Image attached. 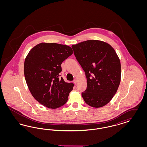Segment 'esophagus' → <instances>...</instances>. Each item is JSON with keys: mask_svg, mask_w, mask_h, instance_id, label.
<instances>
[{"mask_svg": "<svg viewBox=\"0 0 147 147\" xmlns=\"http://www.w3.org/2000/svg\"><path fill=\"white\" fill-rule=\"evenodd\" d=\"M73 82L74 83V84H77V79H75L74 80V81H73Z\"/></svg>", "mask_w": 147, "mask_h": 147, "instance_id": "34e87169", "label": "esophagus"}]
</instances>
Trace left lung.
<instances>
[{
	"instance_id": "obj_1",
	"label": "left lung",
	"mask_w": 147,
	"mask_h": 147,
	"mask_svg": "<svg viewBox=\"0 0 147 147\" xmlns=\"http://www.w3.org/2000/svg\"><path fill=\"white\" fill-rule=\"evenodd\" d=\"M71 47L87 79V88L82 93L85 102L95 108L105 106L116 93L121 81V63L115 49L98 40H88Z\"/></svg>"
}]
</instances>
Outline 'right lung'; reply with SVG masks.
<instances>
[{
	"mask_svg": "<svg viewBox=\"0 0 147 147\" xmlns=\"http://www.w3.org/2000/svg\"><path fill=\"white\" fill-rule=\"evenodd\" d=\"M71 48L56 43H41L30 50L24 62V75L35 99L49 109L64 105L74 84L59 78L61 64L73 54Z\"/></svg>",
	"mask_w": 147,
	"mask_h": 147,
	"instance_id": "1",
	"label": "right lung"
}]
</instances>
